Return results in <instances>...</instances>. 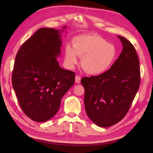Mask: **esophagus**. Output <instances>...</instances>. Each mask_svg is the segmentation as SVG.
I'll return each mask as SVG.
<instances>
[{"instance_id":"1","label":"esophagus","mask_w":153,"mask_h":153,"mask_svg":"<svg viewBox=\"0 0 153 153\" xmlns=\"http://www.w3.org/2000/svg\"><path fill=\"white\" fill-rule=\"evenodd\" d=\"M80 80H81V78L79 76L76 75L75 76V82L76 83V84H80Z\"/></svg>"}]
</instances>
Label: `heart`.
<instances>
[{"label":"heart","mask_w":153,"mask_h":153,"mask_svg":"<svg viewBox=\"0 0 153 153\" xmlns=\"http://www.w3.org/2000/svg\"><path fill=\"white\" fill-rule=\"evenodd\" d=\"M73 47L67 45L64 50L65 60L69 68H73L82 57V64L85 70L92 75H100L107 71L114 63L117 50L101 37L95 34L74 37Z\"/></svg>","instance_id":"obj_1"}]
</instances>
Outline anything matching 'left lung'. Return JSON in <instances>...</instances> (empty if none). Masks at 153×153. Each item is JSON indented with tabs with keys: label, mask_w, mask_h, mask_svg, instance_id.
Masks as SVG:
<instances>
[{
	"label": "left lung",
	"mask_w": 153,
	"mask_h": 153,
	"mask_svg": "<svg viewBox=\"0 0 153 153\" xmlns=\"http://www.w3.org/2000/svg\"><path fill=\"white\" fill-rule=\"evenodd\" d=\"M123 51L113 65L98 76L84 77L87 116L100 127H109L126 115L140 86V64L133 45L118 36Z\"/></svg>",
	"instance_id": "8db88e82"
}]
</instances>
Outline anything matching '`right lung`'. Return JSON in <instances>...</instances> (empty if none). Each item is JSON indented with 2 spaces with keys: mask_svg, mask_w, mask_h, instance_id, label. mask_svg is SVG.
<instances>
[{
  "mask_svg": "<svg viewBox=\"0 0 153 153\" xmlns=\"http://www.w3.org/2000/svg\"><path fill=\"white\" fill-rule=\"evenodd\" d=\"M62 30L41 28L22 45L16 54L12 84L23 112L36 122L57 114L61 99L75 82V73L61 68Z\"/></svg>",
  "mask_w": 153,
  "mask_h": 153,
  "instance_id": "obj_1",
  "label": "right lung"
}]
</instances>
